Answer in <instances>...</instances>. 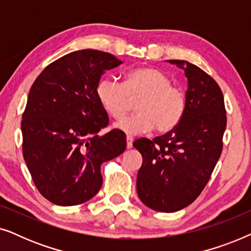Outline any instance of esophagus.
<instances>
[{"label":"esophagus","instance_id":"34e87169","mask_svg":"<svg viewBox=\"0 0 251 251\" xmlns=\"http://www.w3.org/2000/svg\"><path fill=\"white\" fill-rule=\"evenodd\" d=\"M132 143H133L132 137L131 136H126V147H128V149H131Z\"/></svg>","mask_w":251,"mask_h":251}]
</instances>
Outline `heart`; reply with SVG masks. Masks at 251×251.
Wrapping results in <instances>:
<instances>
[{"label":"heart","mask_w":251,"mask_h":251,"mask_svg":"<svg viewBox=\"0 0 251 251\" xmlns=\"http://www.w3.org/2000/svg\"><path fill=\"white\" fill-rule=\"evenodd\" d=\"M101 107L112 118L120 120L136 100L135 115L116 123V129L129 133L168 132L178 126L186 108V95L179 85L171 84L166 73L152 67H139L126 74L123 83L113 77H102L96 87Z\"/></svg>","instance_id":"b5f03b06"}]
</instances>
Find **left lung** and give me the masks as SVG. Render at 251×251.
Returning <instances> with one entry per match:
<instances>
[{
	"mask_svg": "<svg viewBox=\"0 0 251 251\" xmlns=\"http://www.w3.org/2000/svg\"><path fill=\"white\" fill-rule=\"evenodd\" d=\"M187 77L186 108L166 135L137 139L142 154L137 193L153 210L175 212L190 205L210 179L222 154L226 128L223 92L214 78L185 60H169Z\"/></svg>",
	"mask_w": 251,
	"mask_h": 251,
	"instance_id": "obj_1",
	"label": "left lung"
}]
</instances>
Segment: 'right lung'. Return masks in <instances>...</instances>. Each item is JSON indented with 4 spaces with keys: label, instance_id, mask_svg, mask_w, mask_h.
<instances>
[{
    "label": "right lung",
    "instance_id": "obj_1",
    "mask_svg": "<svg viewBox=\"0 0 251 251\" xmlns=\"http://www.w3.org/2000/svg\"><path fill=\"white\" fill-rule=\"evenodd\" d=\"M122 61L98 50H78L44 68L30 88L23 114V154L34 184L57 205H76L102 185L100 166L125 152L126 137L108 126L96 87Z\"/></svg>",
    "mask_w": 251,
    "mask_h": 251
}]
</instances>
